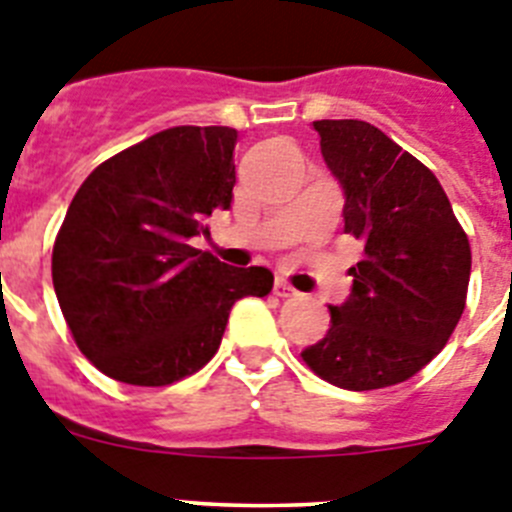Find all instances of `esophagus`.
I'll return each instance as SVG.
<instances>
[{"mask_svg": "<svg viewBox=\"0 0 512 512\" xmlns=\"http://www.w3.org/2000/svg\"><path fill=\"white\" fill-rule=\"evenodd\" d=\"M274 295L282 297V300H289V297H297V289L289 287L284 279H277V284H274Z\"/></svg>", "mask_w": 512, "mask_h": 512, "instance_id": "obj_1", "label": "esophagus"}]
</instances>
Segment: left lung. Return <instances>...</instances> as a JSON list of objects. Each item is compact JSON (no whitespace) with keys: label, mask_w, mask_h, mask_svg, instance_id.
<instances>
[{"label":"left lung","mask_w":512,"mask_h":512,"mask_svg":"<svg viewBox=\"0 0 512 512\" xmlns=\"http://www.w3.org/2000/svg\"><path fill=\"white\" fill-rule=\"evenodd\" d=\"M343 189V233L364 241L351 295L330 305L323 341L302 359L341 390H382L446 346L467 305L472 251L428 166L364 120H315Z\"/></svg>","instance_id":"1"}]
</instances>
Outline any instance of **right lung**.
I'll use <instances>...</instances> for the list:
<instances>
[{
	"label": "right lung",
	"instance_id": "add662e5",
	"mask_svg": "<svg viewBox=\"0 0 512 512\" xmlns=\"http://www.w3.org/2000/svg\"><path fill=\"white\" fill-rule=\"evenodd\" d=\"M225 125L161 130L99 164L71 200L53 246V289L81 354L99 372L164 387L215 356L230 307L264 297L274 274L192 248L205 217L233 202Z\"/></svg>",
	"mask_w": 512,
	"mask_h": 512
}]
</instances>
